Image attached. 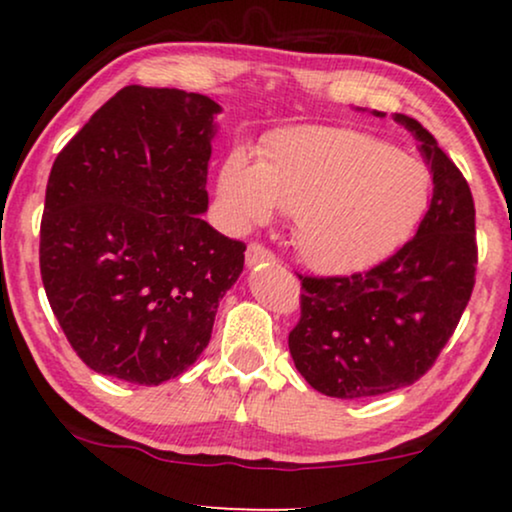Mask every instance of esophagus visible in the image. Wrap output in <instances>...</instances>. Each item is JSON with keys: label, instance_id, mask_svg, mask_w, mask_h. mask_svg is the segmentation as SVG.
Masks as SVG:
<instances>
[{"label": "esophagus", "instance_id": "1", "mask_svg": "<svg viewBox=\"0 0 512 512\" xmlns=\"http://www.w3.org/2000/svg\"><path fill=\"white\" fill-rule=\"evenodd\" d=\"M277 258L268 247H263L261 242H251L247 247V265H261V263H275Z\"/></svg>", "mask_w": 512, "mask_h": 512}]
</instances>
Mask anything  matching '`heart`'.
<instances>
[{
	"label": "heart",
	"instance_id": "1",
	"mask_svg": "<svg viewBox=\"0 0 512 512\" xmlns=\"http://www.w3.org/2000/svg\"><path fill=\"white\" fill-rule=\"evenodd\" d=\"M429 172L382 139L338 128H300L270 139L261 163L233 151L219 195L240 226L293 216V247L324 275L380 263L412 235L429 205Z\"/></svg>",
	"mask_w": 512,
	"mask_h": 512
}]
</instances>
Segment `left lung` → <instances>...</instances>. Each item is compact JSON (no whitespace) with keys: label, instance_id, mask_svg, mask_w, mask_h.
Returning a JSON list of instances; mask_svg holds the SVG:
<instances>
[{"label":"left lung","instance_id":"8db88e82","mask_svg":"<svg viewBox=\"0 0 512 512\" xmlns=\"http://www.w3.org/2000/svg\"><path fill=\"white\" fill-rule=\"evenodd\" d=\"M396 121L415 132L433 172L431 205L415 237L366 272L298 275L300 319L289 352L298 373L333 398L389 394L429 373L475 286L468 181L415 118Z\"/></svg>","mask_w":512,"mask_h":512}]
</instances>
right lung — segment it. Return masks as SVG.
<instances>
[{
    "instance_id": "1",
    "label": "right lung",
    "mask_w": 512,
    "mask_h": 512,
    "mask_svg": "<svg viewBox=\"0 0 512 512\" xmlns=\"http://www.w3.org/2000/svg\"><path fill=\"white\" fill-rule=\"evenodd\" d=\"M214 114L207 95L125 86L55 158L41 282L95 373L153 387L184 373L212 338L247 249L200 216Z\"/></svg>"
}]
</instances>
